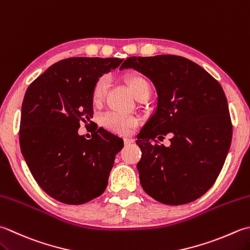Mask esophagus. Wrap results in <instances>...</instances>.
<instances>
[{
	"label": "esophagus",
	"mask_w": 250,
	"mask_h": 250,
	"mask_svg": "<svg viewBox=\"0 0 250 250\" xmlns=\"http://www.w3.org/2000/svg\"><path fill=\"white\" fill-rule=\"evenodd\" d=\"M134 142V139H132V138H125V145H130V144H132Z\"/></svg>",
	"instance_id": "obj_1"
}]
</instances>
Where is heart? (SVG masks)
Returning a JSON list of instances; mask_svg holds the SVG:
<instances>
[{
    "label": "heart",
    "instance_id": "b5f03b06",
    "mask_svg": "<svg viewBox=\"0 0 250 250\" xmlns=\"http://www.w3.org/2000/svg\"><path fill=\"white\" fill-rule=\"evenodd\" d=\"M126 84H128L130 92L135 99L145 92H149L150 90L148 81L144 77L139 75H132L126 78ZM107 87H108V79L106 77H102L95 82L92 90V101L94 104H97V103H100L104 99ZM103 124L112 131L125 133L130 128L136 125V119L132 118V117L115 114V112H109V114L104 116Z\"/></svg>",
    "mask_w": 250,
    "mask_h": 250
}]
</instances>
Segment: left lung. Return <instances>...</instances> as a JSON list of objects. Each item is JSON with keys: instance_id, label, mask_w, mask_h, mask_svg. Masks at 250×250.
<instances>
[{"instance_id": "8db88e82", "label": "left lung", "mask_w": 250, "mask_h": 250, "mask_svg": "<svg viewBox=\"0 0 250 250\" xmlns=\"http://www.w3.org/2000/svg\"><path fill=\"white\" fill-rule=\"evenodd\" d=\"M128 68L147 77L157 93L154 114L136 140L142 188L166 205L194 202L216 182L231 146L232 124L222 86L181 56H133L120 69ZM167 133H173L170 146H158L155 136Z\"/></svg>"}]
</instances>
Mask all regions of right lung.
Listing matches in <instances>:
<instances>
[{
	"mask_svg": "<svg viewBox=\"0 0 250 250\" xmlns=\"http://www.w3.org/2000/svg\"><path fill=\"white\" fill-rule=\"evenodd\" d=\"M124 60L72 57L44 71L26 91L19 143L40 188L58 202L81 205L101 196L124 140L100 128L86 140L78 130L93 117L95 82Z\"/></svg>",
	"mask_w": 250,
	"mask_h": 250,
	"instance_id": "add662e5",
	"label": "right lung"
}]
</instances>
